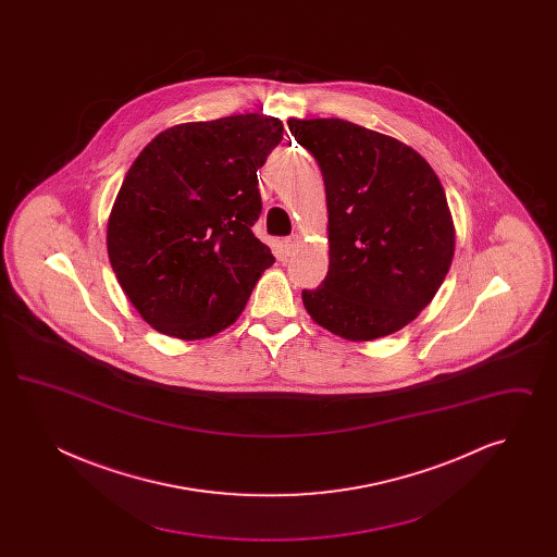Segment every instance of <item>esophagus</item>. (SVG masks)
<instances>
[{"label": "esophagus", "mask_w": 557, "mask_h": 557, "mask_svg": "<svg viewBox=\"0 0 557 557\" xmlns=\"http://www.w3.org/2000/svg\"><path fill=\"white\" fill-rule=\"evenodd\" d=\"M300 242H302V238H300L298 234H294L290 238L284 239V248H286V252H288V255H294V252H296V248L300 246Z\"/></svg>", "instance_id": "1"}]
</instances>
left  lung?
<instances>
[{
  "label": "left lung",
  "instance_id": "obj_1",
  "mask_svg": "<svg viewBox=\"0 0 557 557\" xmlns=\"http://www.w3.org/2000/svg\"><path fill=\"white\" fill-rule=\"evenodd\" d=\"M318 160L327 202L330 267L302 305L327 332L368 343L422 313L455 255V225L428 160L391 135L343 119H290Z\"/></svg>",
  "mask_w": 557,
  "mask_h": 557
}]
</instances>
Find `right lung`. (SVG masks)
Segmentation results:
<instances>
[{
  "mask_svg": "<svg viewBox=\"0 0 557 557\" xmlns=\"http://www.w3.org/2000/svg\"><path fill=\"white\" fill-rule=\"evenodd\" d=\"M282 135L280 119L257 112L182 123L133 160L108 216V259L160 334L223 332L275 263L250 227L261 214L257 171Z\"/></svg>",
  "mask_w": 557,
  "mask_h": 557,
  "instance_id": "add662e5",
  "label": "right lung"
}]
</instances>
